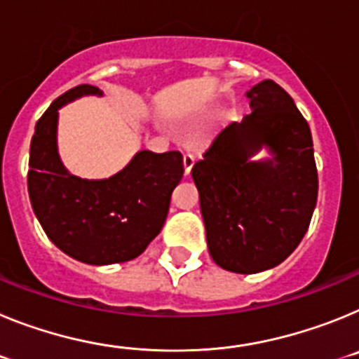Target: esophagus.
Wrapping results in <instances>:
<instances>
[{"instance_id":"obj_1","label":"esophagus","mask_w":359,"mask_h":359,"mask_svg":"<svg viewBox=\"0 0 359 359\" xmlns=\"http://www.w3.org/2000/svg\"><path fill=\"white\" fill-rule=\"evenodd\" d=\"M192 167H194V156H192V154H185V156H183V169H185V176H189Z\"/></svg>"}]
</instances>
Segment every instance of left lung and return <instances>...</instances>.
<instances>
[{
	"label": "left lung",
	"instance_id": "8db88e82",
	"mask_svg": "<svg viewBox=\"0 0 359 359\" xmlns=\"http://www.w3.org/2000/svg\"><path fill=\"white\" fill-rule=\"evenodd\" d=\"M246 97L252 113L226 126L192 167L210 257L243 275L286 261L318 198L309 123L293 98L269 79ZM261 148L272 158L253 161Z\"/></svg>",
	"mask_w": 359,
	"mask_h": 359
}]
</instances>
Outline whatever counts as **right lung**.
Here are the masks:
<instances>
[{"mask_svg": "<svg viewBox=\"0 0 359 359\" xmlns=\"http://www.w3.org/2000/svg\"><path fill=\"white\" fill-rule=\"evenodd\" d=\"M88 95L104 93L97 86L81 84L55 98L37 120L28 194L44 233L66 255L93 266L128 262L144 253L163 228L170 194L183 177V158L177 151H138L106 180L72 174L57 149L59 109Z\"/></svg>", "mask_w": 359, "mask_h": 359, "instance_id": "right-lung-1", "label": "right lung"}]
</instances>
